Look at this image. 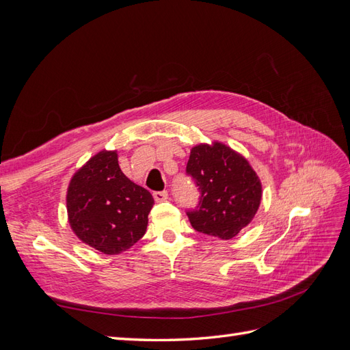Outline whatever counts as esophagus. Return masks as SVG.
Segmentation results:
<instances>
[{
  "label": "esophagus",
  "mask_w": 350,
  "mask_h": 350,
  "mask_svg": "<svg viewBox=\"0 0 350 350\" xmlns=\"http://www.w3.org/2000/svg\"><path fill=\"white\" fill-rule=\"evenodd\" d=\"M153 197L156 203H162V201L167 200V191H156L153 193Z\"/></svg>",
  "instance_id": "34e87169"
}]
</instances>
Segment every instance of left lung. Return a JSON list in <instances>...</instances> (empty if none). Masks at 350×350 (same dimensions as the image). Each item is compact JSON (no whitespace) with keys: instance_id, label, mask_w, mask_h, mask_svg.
Instances as JSON below:
<instances>
[{"instance_id":"left-lung-1","label":"left lung","mask_w":350,"mask_h":350,"mask_svg":"<svg viewBox=\"0 0 350 350\" xmlns=\"http://www.w3.org/2000/svg\"><path fill=\"white\" fill-rule=\"evenodd\" d=\"M185 172L200 191L196 208L187 210L197 232L232 239L256 216L261 183L247 159L230 147L221 143L193 147Z\"/></svg>"}]
</instances>
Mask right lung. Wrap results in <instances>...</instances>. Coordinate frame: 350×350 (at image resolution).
Segmentation results:
<instances>
[{
    "label": "right lung",
    "mask_w": 350,
    "mask_h": 350,
    "mask_svg": "<svg viewBox=\"0 0 350 350\" xmlns=\"http://www.w3.org/2000/svg\"><path fill=\"white\" fill-rule=\"evenodd\" d=\"M153 204L152 194L122 174L116 152L94 154L74 174L67 191L74 234L109 256L129 250L146 234Z\"/></svg>",
    "instance_id": "right-lung-1"
}]
</instances>
